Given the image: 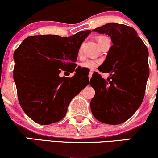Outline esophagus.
Wrapping results in <instances>:
<instances>
[{
    "mask_svg": "<svg viewBox=\"0 0 158 158\" xmlns=\"http://www.w3.org/2000/svg\"><path fill=\"white\" fill-rule=\"evenodd\" d=\"M92 75H93V71H90V73H89V74H88V77H89V79H91Z\"/></svg>",
    "mask_w": 158,
    "mask_h": 158,
    "instance_id": "1",
    "label": "esophagus"
}]
</instances>
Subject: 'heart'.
<instances>
[{
	"label": "heart",
	"mask_w": 158,
	"mask_h": 158,
	"mask_svg": "<svg viewBox=\"0 0 158 158\" xmlns=\"http://www.w3.org/2000/svg\"><path fill=\"white\" fill-rule=\"evenodd\" d=\"M106 37L105 36H99V37L97 38V41L99 43V44H100V43L102 42V41L104 39H106ZM81 48L79 49V52H81ZM99 64V61H95V60H87L85 62H83L82 64H81V66L82 68H87V69H89V70H94L95 69Z\"/></svg>",
	"instance_id": "obj_1"
}]
</instances>
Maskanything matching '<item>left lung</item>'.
<instances>
[{
  "instance_id": "1",
  "label": "left lung",
  "mask_w": 158,
  "mask_h": 158,
  "mask_svg": "<svg viewBox=\"0 0 158 158\" xmlns=\"http://www.w3.org/2000/svg\"><path fill=\"white\" fill-rule=\"evenodd\" d=\"M110 36V48L100 71L110 73L102 79L94 73L90 85L95 90L90 109L96 119L110 125L124 123L140 106L149 77L146 46L132 27L108 23L93 30Z\"/></svg>"
}]
</instances>
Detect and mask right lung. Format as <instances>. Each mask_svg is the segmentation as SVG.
<instances>
[{
	"label": "right lung",
	"instance_id": "obj_1",
	"mask_svg": "<svg viewBox=\"0 0 158 158\" xmlns=\"http://www.w3.org/2000/svg\"><path fill=\"white\" fill-rule=\"evenodd\" d=\"M90 32L81 31L70 37L29 36L14 52L13 78L19 103L35 123L49 125L64 118L72 99L88 85V76L75 70L74 62ZM61 69L75 74L72 78L60 77Z\"/></svg>",
	"mask_w": 158,
	"mask_h": 158
}]
</instances>
